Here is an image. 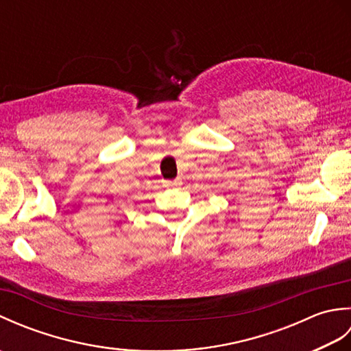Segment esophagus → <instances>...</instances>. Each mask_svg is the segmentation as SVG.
Segmentation results:
<instances>
[{
    "label": "esophagus",
    "instance_id": "1",
    "mask_svg": "<svg viewBox=\"0 0 351 351\" xmlns=\"http://www.w3.org/2000/svg\"><path fill=\"white\" fill-rule=\"evenodd\" d=\"M182 182L180 181V180H175V181H166L164 182V187H167V189H176V187H180Z\"/></svg>",
    "mask_w": 351,
    "mask_h": 351
}]
</instances>
